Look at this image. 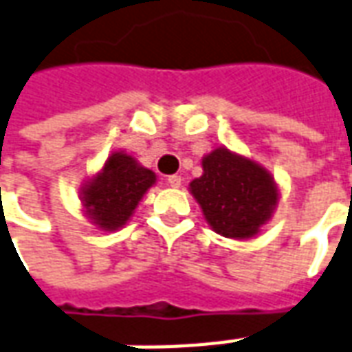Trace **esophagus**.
I'll return each instance as SVG.
<instances>
[{"mask_svg": "<svg viewBox=\"0 0 352 352\" xmlns=\"http://www.w3.org/2000/svg\"><path fill=\"white\" fill-rule=\"evenodd\" d=\"M181 183H183V179L179 175H169L168 177V184L169 186H173V188H179L181 186Z\"/></svg>", "mask_w": 352, "mask_h": 352, "instance_id": "34e87169", "label": "esophagus"}]
</instances>
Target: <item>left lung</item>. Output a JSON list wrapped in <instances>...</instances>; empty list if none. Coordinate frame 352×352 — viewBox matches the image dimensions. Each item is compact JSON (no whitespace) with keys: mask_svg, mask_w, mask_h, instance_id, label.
Segmentation results:
<instances>
[{"mask_svg":"<svg viewBox=\"0 0 352 352\" xmlns=\"http://www.w3.org/2000/svg\"><path fill=\"white\" fill-rule=\"evenodd\" d=\"M204 173L188 184L217 234L253 238L278 206V186L267 169L225 146L201 160Z\"/></svg>","mask_w":352,"mask_h":352,"instance_id":"obj_1","label":"left lung"}]
</instances>
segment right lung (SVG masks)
<instances>
[{"instance_id":"1","label":"right lung","mask_w":352,"mask_h":352,"mask_svg":"<svg viewBox=\"0 0 352 352\" xmlns=\"http://www.w3.org/2000/svg\"><path fill=\"white\" fill-rule=\"evenodd\" d=\"M154 183L156 175L152 169L142 168L125 152H112L99 173L83 184V211L100 230H118L129 221Z\"/></svg>"}]
</instances>
